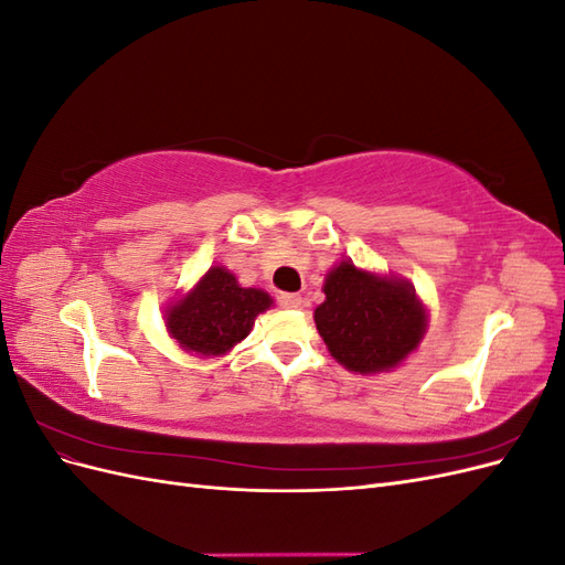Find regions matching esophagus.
<instances>
[{"label":"esophagus","mask_w":565,"mask_h":565,"mask_svg":"<svg viewBox=\"0 0 565 565\" xmlns=\"http://www.w3.org/2000/svg\"><path fill=\"white\" fill-rule=\"evenodd\" d=\"M278 301L282 309H301V303H303L301 295H280Z\"/></svg>","instance_id":"1"}]
</instances>
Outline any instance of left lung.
Segmentation results:
<instances>
[{"instance_id":"left-lung-1","label":"left lung","mask_w":565,"mask_h":565,"mask_svg":"<svg viewBox=\"0 0 565 565\" xmlns=\"http://www.w3.org/2000/svg\"><path fill=\"white\" fill-rule=\"evenodd\" d=\"M316 328L339 365L358 374L388 372L426 332V309L407 280L339 262L324 278Z\"/></svg>"}]
</instances>
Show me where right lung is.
Segmentation results:
<instances>
[{
	"label": "right lung",
	"mask_w": 565,
	"mask_h": 565,
	"mask_svg": "<svg viewBox=\"0 0 565 565\" xmlns=\"http://www.w3.org/2000/svg\"><path fill=\"white\" fill-rule=\"evenodd\" d=\"M273 299L256 287H241L224 266H212L200 282L169 306L167 330L177 344L195 355H224L252 332L254 318Z\"/></svg>",
	"instance_id": "right-lung-1"
}]
</instances>
